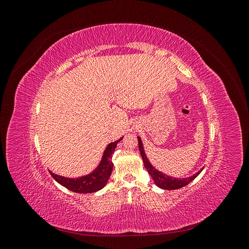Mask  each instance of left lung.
Returning a JSON list of instances; mask_svg holds the SVG:
<instances>
[{"label": "left lung", "mask_w": 249, "mask_h": 249, "mask_svg": "<svg viewBox=\"0 0 249 249\" xmlns=\"http://www.w3.org/2000/svg\"><path fill=\"white\" fill-rule=\"evenodd\" d=\"M138 146H139V150H140V154H141V157H142L143 163H144V167L146 168V170L148 171L149 175L152 176L155 184L158 187L162 188V189H165V190H176V189H178V188H182V187L189 184L190 182H192V180L195 178H196L199 175V173L201 172V170H202L201 169L198 172L195 173L194 176H192L190 178H175L168 177L166 175H164V173L158 171L156 168H154L152 166V164L149 163V161L147 160V158L145 156V153H144V149H143L141 139L139 137H138Z\"/></svg>", "instance_id": "obj_1"}]
</instances>
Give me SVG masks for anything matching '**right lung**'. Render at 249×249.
Here are the masks:
<instances>
[{
  "mask_svg": "<svg viewBox=\"0 0 249 249\" xmlns=\"http://www.w3.org/2000/svg\"><path fill=\"white\" fill-rule=\"evenodd\" d=\"M112 142L106 147L103 155V159L96 169L90 173V175L81 177L78 178H69L61 176H57L55 173L50 171L52 177L54 178L56 182L61 184L67 189L77 192V193H92L95 191L101 190L102 188L106 186L108 179L111 176V172L113 169V163H112V154L114 153L115 147L117 143L122 140Z\"/></svg>",
  "mask_w": 249,
  "mask_h": 249,
  "instance_id": "add662e5",
  "label": "right lung"
}]
</instances>
